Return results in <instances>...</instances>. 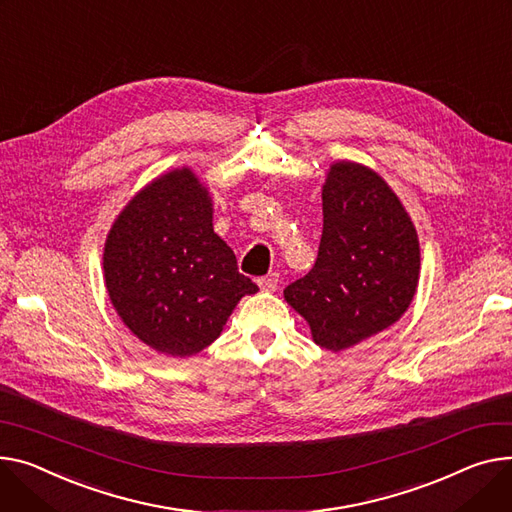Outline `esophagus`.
<instances>
[{
  "mask_svg": "<svg viewBox=\"0 0 512 512\" xmlns=\"http://www.w3.org/2000/svg\"><path fill=\"white\" fill-rule=\"evenodd\" d=\"M257 284H259V288H261L263 292H276V290H278V284H280V276L274 271V274H267V276L259 278Z\"/></svg>",
  "mask_w": 512,
  "mask_h": 512,
  "instance_id": "esophagus-1",
  "label": "esophagus"
}]
</instances>
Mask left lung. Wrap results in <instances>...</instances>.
<instances>
[{"instance_id":"left-lung-1","label":"left lung","mask_w":512,"mask_h":512,"mask_svg":"<svg viewBox=\"0 0 512 512\" xmlns=\"http://www.w3.org/2000/svg\"><path fill=\"white\" fill-rule=\"evenodd\" d=\"M420 280L418 232L391 187L356 162L331 164L313 269L284 290L315 344L342 352L391 327Z\"/></svg>"}]
</instances>
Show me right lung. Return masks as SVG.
<instances>
[{
  "instance_id": "obj_1",
  "label": "right lung",
  "mask_w": 512,
  "mask_h": 512,
  "mask_svg": "<svg viewBox=\"0 0 512 512\" xmlns=\"http://www.w3.org/2000/svg\"><path fill=\"white\" fill-rule=\"evenodd\" d=\"M212 199L189 168L154 179L117 216L105 284L121 321L152 350L185 358L222 333L257 284L214 232Z\"/></svg>"
}]
</instances>
